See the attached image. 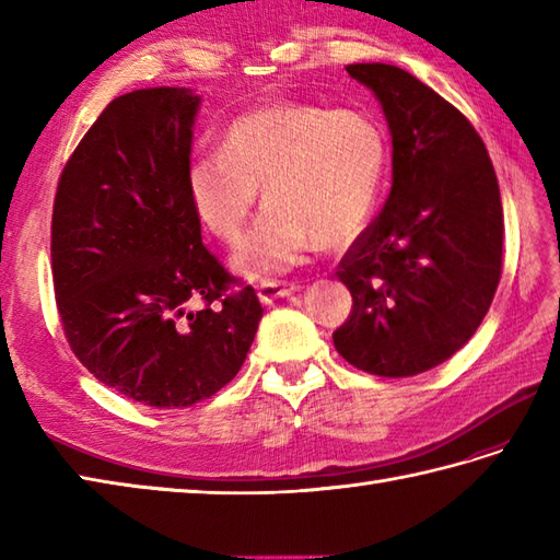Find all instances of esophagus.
Listing matches in <instances>:
<instances>
[{
	"label": "esophagus",
	"instance_id": "1",
	"mask_svg": "<svg viewBox=\"0 0 560 560\" xmlns=\"http://www.w3.org/2000/svg\"><path fill=\"white\" fill-rule=\"evenodd\" d=\"M301 287L299 283H283V281H261L257 287V295L261 303H271L277 299H287V295L295 293Z\"/></svg>",
	"mask_w": 560,
	"mask_h": 560
}]
</instances>
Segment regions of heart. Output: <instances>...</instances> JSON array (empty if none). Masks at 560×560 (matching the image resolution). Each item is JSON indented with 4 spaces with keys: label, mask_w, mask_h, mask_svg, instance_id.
Here are the masks:
<instances>
[{
    "label": "heart",
    "mask_w": 560,
    "mask_h": 560,
    "mask_svg": "<svg viewBox=\"0 0 560 560\" xmlns=\"http://www.w3.org/2000/svg\"><path fill=\"white\" fill-rule=\"evenodd\" d=\"M385 171L387 139L371 117L273 103L237 115L221 151L189 161L187 195L201 225L235 245L261 189L267 209L233 267L249 279H271L299 265L313 243L351 245L373 219Z\"/></svg>",
    "instance_id": "1"
}]
</instances>
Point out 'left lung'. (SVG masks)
I'll return each mask as SVG.
<instances>
[{"label":"left lung","instance_id":"8db88e82","mask_svg":"<svg viewBox=\"0 0 560 560\" xmlns=\"http://www.w3.org/2000/svg\"><path fill=\"white\" fill-rule=\"evenodd\" d=\"M392 135V189L341 257L351 315L331 339L351 365L411 377L467 343L501 281L503 205L481 137L455 105L395 65H349Z\"/></svg>","mask_w":560,"mask_h":560}]
</instances>
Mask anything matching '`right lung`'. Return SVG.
<instances>
[{
	"mask_svg": "<svg viewBox=\"0 0 560 560\" xmlns=\"http://www.w3.org/2000/svg\"><path fill=\"white\" fill-rule=\"evenodd\" d=\"M199 96L139 89L71 153L52 207V281L71 351L117 395L183 409L229 385L261 319L201 245L187 195Z\"/></svg>",
	"mask_w": 560,
	"mask_h": 560,
	"instance_id": "right-lung-1",
	"label": "right lung"
}]
</instances>
